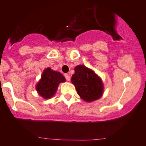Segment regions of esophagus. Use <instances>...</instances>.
Wrapping results in <instances>:
<instances>
[{"label":"esophagus","instance_id":"obj_1","mask_svg":"<svg viewBox=\"0 0 146 146\" xmlns=\"http://www.w3.org/2000/svg\"><path fill=\"white\" fill-rule=\"evenodd\" d=\"M64 76H65L66 80L67 81H70V76H69L68 74H65V75H64Z\"/></svg>","mask_w":146,"mask_h":146}]
</instances>
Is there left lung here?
Here are the masks:
<instances>
[{
  "label": "left lung",
  "mask_w": 146,
  "mask_h": 146,
  "mask_svg": "<svg viewBox=\"0 0 146 146\" xmlns=\"http://www.w3.org/2000/svg\"><path fill=\"white\" fill-rule=\"evenodd\" d=\"M71 82L83 100L91 102L102 96L104 87L101 78L85 66L79 65L75 68Z\"/></svg>",
  "instance_id": "1"
}]
</instances>
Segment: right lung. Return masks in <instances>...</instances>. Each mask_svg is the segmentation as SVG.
<instances>
[{
  "label": "right lung",
  "instance_id": "1",
  "mask_svg": "<svg viewBox=\"0 0 146 146\" xmlns=\"http://www.w3.org/2000/svg\"><path fill=\"white\" fill-rule=\"evenodd\" d=\"M65 80V78L59 72L47 68L43 71L40 80L37 84L36 90L44 99H50L56 92L59 84Z\"/></svg>",
  "mask_w": 146,
  "mask_h": 146
}]
</instances>
